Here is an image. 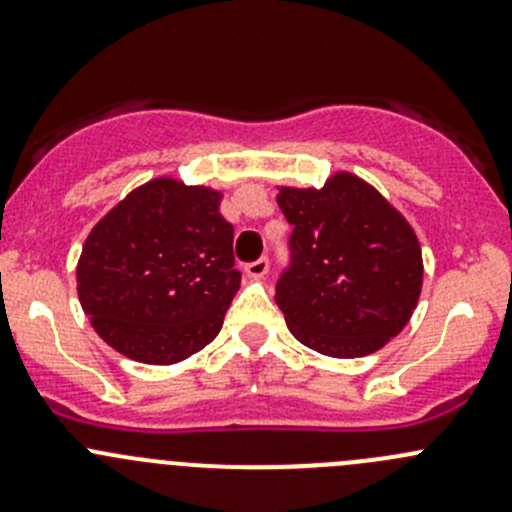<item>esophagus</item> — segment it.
Here are the masks:
<instances>
[{
  "label": "esophagus",
  "mask_w": 512,
  "mask_h": 512,
  "mask_svg": "<svg viewBox=\"0 0 512 512\" xmlns=\"http://www.w3.org/2000/svg\"><path fill=\"white\" fill-rule=\"evenodd\" d=\"M245 272H247V277H252V280H262V277L270 272V260H267V257H260V260L245 265Z\"/></svg>",
  "instance_id": "1"
}]
</instances>
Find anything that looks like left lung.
<instances>
[{
  "mask_svg": "<svg viewBox=\"0 0 512 512\" xmlns=\"http://www.w3.org/2000/svg\"><path fill=\"white\" fill-rule=\"evenodd\" d=\"M277 190V205L294 227L292 265L275 294L289 332L334 359L379 352L409 324L421 294L414 227L347 170L322 188Z\"/></svg>",
  "mask_w": 512,
  "mask_h": 512,
  "instance_id": "1",
  "label": "left lung"
}]
</instances>
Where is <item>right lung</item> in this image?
<instances>
[{
  "label": "right lung",
  "instance_id": "right-lung-1",
  "mask_svg": "<svg viewBox=\"0 0 512 512\" xmlns=\"http://www.w3.org/2000/svg\"><path fill=\"white\" fill-rule=\"evenodd\" d=\"M220 200V190L160 175L94 225L76 265V292L108 347L168 366L218 337L240 289Z\"/></svg>",
  "mask_w": 512,
  "mask_h": 512
}]
</instances>
